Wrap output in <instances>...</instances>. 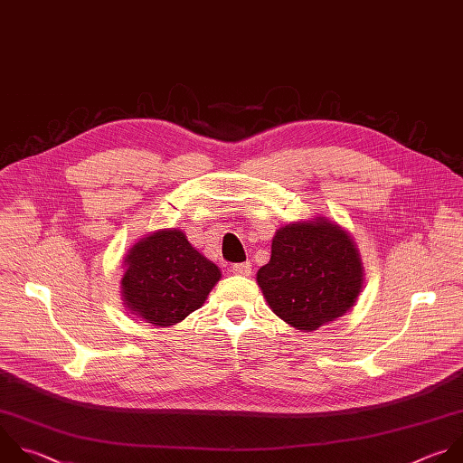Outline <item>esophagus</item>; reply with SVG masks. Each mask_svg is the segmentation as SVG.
Listing matches in <instances>:
<instances>
[{"instance_id":"34e87169","label":"esophagus","mask_w":463,"mask_h":463,"mask_svg":"<svg viewBox=\"0 0 463 463\" xmlns=\"http://www.w3.org/2000/svg\"><path fill=\"white\" fill-rule=\"evenodd\" d=\"M231 270H232L234 274H238V276H249V274H250V270H252V265H250L249 261L234 263V265L231 267Z\"/></svg>"}]
</instances>
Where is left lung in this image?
I'll return each mask as SVG.
<instances>
[{
	"label": "left lung",
	"instance_id": "obj_1",
	"mask_svg": "<svg viewBox=\"0 0 463 463\" xmlns=\"http://www.w3.org/2000/svg\"><path fill=\"white\" fill-rule=\"evenodd\" d=\"M362 276L351 236L327 220H317L281 227L256 279L276 317L311 333L351 309Z\"/></svg>",
	"mask_w": 463,
	"mask_h": 463
}]
</instances>
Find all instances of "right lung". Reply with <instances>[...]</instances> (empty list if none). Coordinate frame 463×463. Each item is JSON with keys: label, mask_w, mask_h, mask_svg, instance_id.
I'll return each mask as SVG.
<instances>
[{"label": "right lung", "mask_w": 463, "mask_h": 463, "mask_svg": "<svg viewBox=\"0 0 463 463\" xmlns=\"http://www.w3.org/2000/svg\"><path fill=\"white\" fill-rule=\"evenodd\" d=\"M125 305L146 324L169 327L200 309L220 279V269L178 229L137 241L125 258Z\"/></svg>", "instance_id": "obj_1"}]
</instances>
